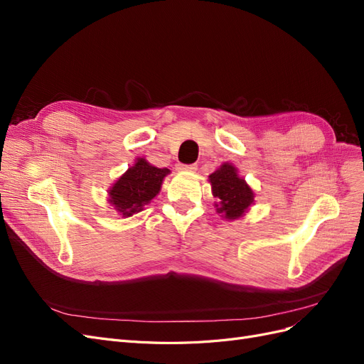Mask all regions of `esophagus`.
<instances>
[{"label":"esophagus","instance_id":"34e87169","mask_svg":"<svg viewBox=\"0 0 364 364\" xmlns=\"http://www.w3.org/2000/svg\"><path fill=\"white\" fill-rule=\"evenodd\" d=\"M178 170H181V171H194V170H197V165L196 164H190V165L179 164Z\"/></svg>","mask_w":364,"mask_h":364}]
</instances>
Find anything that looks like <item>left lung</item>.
Masks as SVG:
<instances>
[{
	"instance_id": "8db88e82",
	"label": "left lung",
	"mask_w": 364,
	"mask_h": 364,
	"mask_svg": "<svg viewBox=\"0 0 364 364\" xmlns=\"http://www.w3.org/2000/svg\"><path fill=\"white\" fill-rule=\"evenodd\" d=\"M213 196L217 197V213L226 220L243 217L253 203V191L243 178H240L232 164L225 162L213 174H209Z\"/></svg>"
}]
</instances>
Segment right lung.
Returning a JSON list of instances; mask_svg holds the SVG:
<instances>
[{"label": "right lung", "mask_w": 364, "mask_h": 364, "mask_svg": "<svg viewBox=\"0 0 364 364\" xmlns=\"http://www.w3.org/2000/svg\"><path fill=\"white\" fill-rule=\"evenodd\" d=\"M168 173V168H158L144 158H138L109 188V203L123 217L142 211L144 205L159 194L162 181Z\"/></svg>", "instance_id": "1"}]
</instances>
